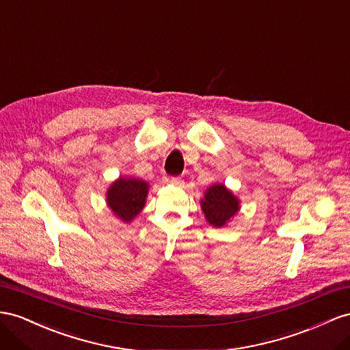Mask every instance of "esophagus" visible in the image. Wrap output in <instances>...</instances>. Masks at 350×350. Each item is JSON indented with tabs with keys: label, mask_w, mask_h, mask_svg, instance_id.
<instances>
[{
	"label": "esophagus",
	"mask_w": 350,
	"mask_h": 350,
	"mask_svg": "<svg viewBox=\"0 0 350 350\" xmlns=\"http://www.w3.org/2000/svg\"><path fill=\"white\" fill-rule=\"evenodd\" d=\"M168 183H172V185H180L182 183V180L178 177H172V178H168L167 180Z\"/></svg>",
	"instance_id": "1"
}]
</instances>
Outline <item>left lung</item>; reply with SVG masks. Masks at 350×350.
Returning a JSON list of instances; mask_svg holds the SVG:
<instances>
[{"label": "left lung", "mask_w": 350, "mask_h": 350, "mask_svg": "<svg viewBox=\"0 0 350 350\" xmlns=\"http://www.w3.org/2000/svg\"><path fill=\"white\" fill-rule=\"evenodd\" d=\"M205 217L213 226L220 228L235 216L238 211V200L223 185H214L205 192V198L201 201Z\"/></svg>", "instance_id": "1"}]
</instances>
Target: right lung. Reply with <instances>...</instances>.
Wrapping results in <instances>:
<instances>
[{"label":"right lung","mask_w":350,"mask_h":350,"mask_svg":"<svg viewBox=\"0 0 350 350\" xmlns=\"http://www.w3.org/2000/svg\"><path fill=\"white\" fill-rule=\"evenodd\" d=\"M146 193V182L139 178H118L107 191V204L120 219L130 221L145 205Z\"/></svg>","instance_id":"obj_1"}]
</instances>
